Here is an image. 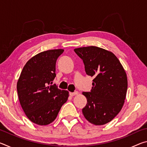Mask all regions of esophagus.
Here are the masks:
<instances>
[{
	"instance_id": "esophagus-1",
	"label": "esophagus",
	"mask_w": 147,
	"mask_h": 147,
	"mask_svg": "<svg viewBox=\"0 0 147 147\" xmlns=\"http://www.w3.org/2000/svg\"><path fill=\"white\" fill-rule=\"evenodd\" d=\"M77 94H78V92H77V91L73 92V93H69V94H70L71 96H73L74 95H76Z\"/></svg>"
}]
</instances>
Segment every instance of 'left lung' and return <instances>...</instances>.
Listing matches in <instances>:
<instances>
[{"mask_svg": "<svg viewBox=\"0 0 147 147\" xmlns=\"http://www.w3.org/2000/svg\"><path fill=\"white\" fill-rule=\"evenodd\" d=\"M83 60L86 74L93 76L90 92H83L88 100L82 109L85 118L94 125L110 122L120 112L128 88L126 72L110 51L90 46L74 49Z\"/></svg>", "mask_w": 147, "mask_h": 147, "instance_id": "left-lung-1", "label": "left lung"}]
</instances>
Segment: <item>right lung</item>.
Masks as SVG:
<instances>
[{"label":"right lung","mask_w":147,"mask_h":147,"mask_svg":"<svg viewBox=\"0 0 147 147\" xmlns=\"http://www.w3.org/2000/svg\"><path fill=\"white\" fill-rule=\"evenodd\" d=\"M63 49L42 52L26 62L17 84L21 106L32 123L47 125L55 120L69 97V92L51 85L56 77V63Z\"/></svg>","instance_id":"1"}]
</instances>
